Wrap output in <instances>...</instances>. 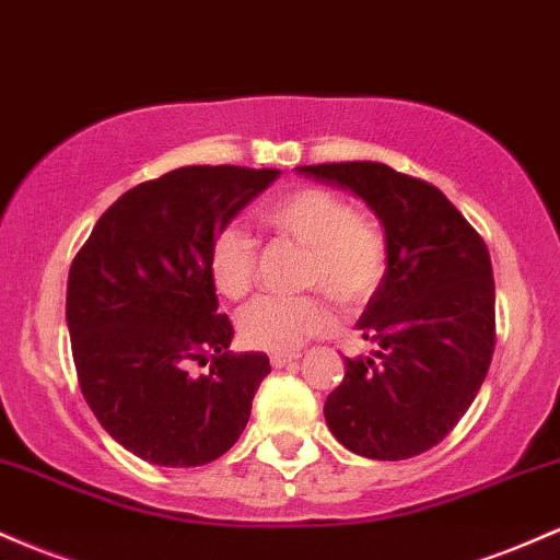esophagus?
<instances>
[{
  "label": "esophagus",
  "instance_id": "esophagus-1",
  "mask_svg": "<svg viewBox=\"0 0 560 560\" xmlns=\"http://www.w3.org/2000/svg\"><path fill=\"white\" fill-rule=\"evenodd\" d=\"M299 357H301L299 351H275V354L269 357V362H272V368H275V370H280V368H285V364L296 362Z\"/></svg>",
  "mask_w": 560,
  "mask_h": 560
}]
</instances>
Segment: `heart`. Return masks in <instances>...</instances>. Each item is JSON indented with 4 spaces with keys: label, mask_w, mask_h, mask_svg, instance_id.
<instances>
[{
    "label": "heart",
    "mask_w": 560,
    "mask_h": 560,
    "mask_svg": "<svg viewBox=\"0 0 560 560\" xmlns=\"http://www.w3.org/2000/svg\"><path fill=\"white\" fill-rule=\"evenodd\" d=\"M261 224L306 246L304 288H323L338 304L360 306L373 299L388 269L386 235L373 219L328 187L301 185L269 198L256 211ZM209 272L222 296L243 299L256 282V237L224 228L213 237ZM332 325L323 296H259L237 317L250 349L293 351Z\"/></svg>",
    "instance_id": "1"
}]
</instances>
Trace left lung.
<instances>
[{"mask_svg": "<svg viewBox=\"0 0 560 560\" xmlns=\"http://www.w3.org/2000/svg\"><path fill=\"white\" fill-rule=\"evenodd\" d=\"M351 190L386 232L388 269L360 328L373 357H347L325 401L332 436L370 460H407L436 447L479 394L494 354L489 250L439 187L386 163L299 166Z\"/></svg>", "mask_w": 560, "mask_h": 560, "instance_id": "1", "label": "left lung"}]
</instances>
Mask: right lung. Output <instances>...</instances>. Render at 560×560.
Wrapping results in <instances>:
<instances>
[{"label":"right lung","mask_w":560,"mask_h":560,"mask_svg":"<svg viewBox=\"0 0 560 560\" xmlns=\"http://www.w3.org/2000/svg\"><path fill=\"white\" fill-rule=\"evenodd\" d=\"M278 174L182 166L142 182L100 217L71 264L66 319L81 394L140 460L206 466L246 429L269 360L230 351L235 330L217 314L209 250ZM190 361H209L210 373L190 376Z\"/></svg>","instance_id":"obj_1"}]
</instances>
